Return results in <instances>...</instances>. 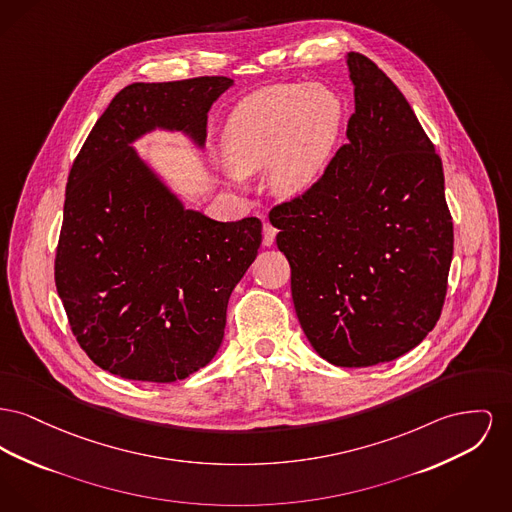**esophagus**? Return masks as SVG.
Here are the masks:
<instances>
[{
	"label": "esophagus",
	"instance_id": "1",
	"mask_svg": "<svg viewBox=\"0 0 512 512\" xmlns=\"http://www.w3.org/2000/svg\"><path fill=\"white\" fill-rule=\"evenodd\" d=\"M274 238H276V228L272 226L271 222H265L263 224V245L271 247L272 243H274Z\"/></svg>",
	"mask_w": 512,
	"mask_h": 512
}]
</instances>
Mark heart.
<instances>
[{
  "mask_svg": "<svg viewBox=\"0 0 512 512\" xmlns=\"http://www.w3.org/2000/svg\"><path fill=\"white\" fill-rule=\"evenodd\" d=\"M344 123L340 98L323 85H274L249 94L222 133L236 174L269 168L271 187L296 195L321 174Z\"/></svg>",
  "mask_w": 512,
  "mask_h": 512,
  "instance_id": "1",
  "label": "heart"
}]
</instances>
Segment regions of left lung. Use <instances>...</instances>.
<instances>
[{
	"mask_svg": "<svg viewBox=\"0 0 512 512\" xmlns=\"http://www.w3.org/2000/svg\"><path fill=\"white\" fill-rule=\"evenodd\" d=\"M348 67V143L269 220L311 346L334 365L369 367L437 325L454 234L443 162L412 106L369 58L350 52Z\"/></svg>",
	"mask_w": 512,
	"mask_h": 512,
	"instance_id": "1",
	"label": "left lung"
}]
</instances>
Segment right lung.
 <instances>
[{
	"label": "right lung",
	"mask_w": 512,
	"mask_h": 512,
	"mask_svg": "<svg viewBox=\"0 0 512 512\" xmlns=\"http://www.w3.org/2000/svg\"><path fill=\"white\" fill-rule=\"evenodd\" d=\"M232 83L125 87L71 166L54 278L79 346L112 375L174 383L222 344L230 294L261 245V220L185 211L129 143L160 125L203 145L207 112Z\"/></svg>",
	"instance_id": "obj_1"
}]
</instances>
